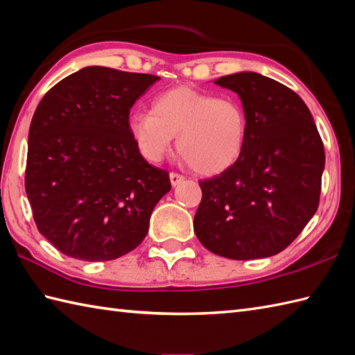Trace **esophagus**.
<instances>
[{"instance_id":"esophagus-1","label":"esophagus","mask_w":355,"mask_h":355,"mask_svg":"<svg viewBox=\"0 0 355 355\" xmlns=\"http://www.w3.org/2000/svg\"><path fill=\"white\" fill-rule=\"evenodd\" d=\"M185 178L182 175H178V173H170V182L173 187L179 185L180 182H184Z\"/></svg>"}]
</instances>
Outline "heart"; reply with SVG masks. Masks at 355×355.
<instances>
[{
    "instance_id": "1",
    "label": "heart",
    "mask_w": 355,
    "mask_h": 355,
    "mask_svg": "<svg viewBox=\"0 0 355 355\" xmlns=\"http://www.w3.org/2000/svg\"><path fill=\"white\" fill-rule=\"evenodd\" d=\"M128 130L146 161L161 162L178 137L179 155L200 175H218L239 161L246 143L248 120L232 97L217 98L179 86L153 98L152 112H132Z\"/></svg>"
}]
</instances>
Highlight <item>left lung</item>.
<instances>
[{"label":"left lung","mask_w":355,"mask_h":355,"mask_svg":"<svg viewBox=\"0 0 355 355\" xmlns=\"http://www.w3.org/2000/svg\"><path fill=\"white\" fill-rule=\"evenodd\" d=\"M214 83L241 100L246 143L231 168L199 182L194 232L212 254L230 259L277 255L318 209L324 144L310 109L287 86L254 71Z\"/></svg>","instance_id":"1"}]
</instances>
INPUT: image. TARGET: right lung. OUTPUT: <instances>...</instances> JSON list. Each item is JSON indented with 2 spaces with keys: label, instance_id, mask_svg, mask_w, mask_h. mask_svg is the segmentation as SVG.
Here are the masks:
<instances>
[{
  "label": "right lung",
  "instance_id": "add662e5",
  "mask_svg": "<svg viewBox=\"0 0 355 355\" xmlns=\"http://www.w3.org/2000/svg\"><path fill=\"white\" fill-rule=\"evenodd\" d=\"M157 76L85 67L45 94L28 130L26 191L39 232L62 254L109 261L144 240L168 173L130 138L133 103Z\"/></svg>",
  "mask_w": 355,
  "mask_h": 355
}]
</instances>
